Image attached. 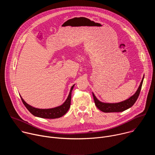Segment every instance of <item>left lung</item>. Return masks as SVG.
I'll use <instances>...</instances> for the list:
<instances>
[{
	"mask_svg": "<svg viewBox=\"0 0 155 155\" xmlns=\"http://www.w3.org/2000/svg\"><path fill=\"white\" fill-rule=\"evenodd\" d=\"M144 76L143 77V78L141 81V83L138 87L137 90L135 93V94L130 97L129 99L120 102L118 103H105V102H102L98 100L96 96L93 93V96L94 101L95 105L96 107L101 110L102 112H105V113H110V112H121L124 111V110L129 108L131 107L132 105L134 104V103L136 102L140 90H141V87L142 86Z\"/></svg>",
	"mask_w": 155,
	"mask_h": 155,
	"instance_id": "obj_1",
	"label": "left lung"
}]
</instances>
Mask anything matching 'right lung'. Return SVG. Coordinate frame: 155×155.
I'll use <instances>...</instances> for the list:
<instances>
[{
	"label": "right lung",
	"instance_id": "add662e5",
	"mask_svg": "<svg viewBox=\"0 0 155 155\" xmlns=\"http://www.w3.org/2000/svg\"><path fill=\"white\" fill-rule=\"evenodd\" d=\"M74 84L71 88V91L69 92V94L65 100V101L61 105L51 108H47V109H41V108H35L28 104H27L24 99L22 98L20 96L23 103L27 108L29 111L34 116L37 117H40L42 118H48V119H54L62 117L66 113L68 112L70 107H71V96H72V91L73 90V88L74 87Z\"/></svg>",
	"mask_w": 155,
	"mask_h": 155
}]
</instances>
